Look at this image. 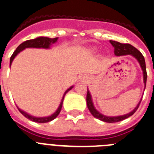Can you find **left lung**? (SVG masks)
I'll list each match as a JSON object with an SVG mask.
<instances>
[{"label": "left lung", "mask_w": 154, "mask_h": 154, "mask_svg": "<svg viewBox=\"0 0 154 154\" xmlns=\"http://www.w3.org/2000/svg\"><path fill=\"white\" fill-rule=\"evenodd\" d=\"M110 44L113 45V47L114 48V54L117 56H121V55H132L133 57H135L137 59V61L139 62L140 64V66L143 69V81L145 84V88L146 85V79H147V73H146V63H145V59L143 57V54L135 48V47H133L132 45H129V44H121L120 42L114 41H109ZM86 100H87V106L88 108L90 113L93 115V117H95V118L99 119L100 121H103L104 122H107V123H115V122H119L125 120V119L128 118V117H131V115H133L135 113V111L138 109L139 106V104L141 103V99L139 101V104L137 105L135 109L131 111L130 113H127L125 115H122V116H117V117H107L105 115L102 114L97 111L96 109L95 108L94 105H93L92 99H91V95L89 92L88 89L87 92V97H86Z\"/></svg>", "instance_id": "1"}]
</instances>
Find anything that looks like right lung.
<instances>
[{"instance_id": "1", "label": "right lung", "mask_w": 154, "mask_h": 154, "mask_svg": "<svg viewBox=\"0 0 154 154\" xmlns=\"http://www.w3.org/2000/svg\"><path fill=\"white\" fill-rule=\"evenodd\" d=\"M58 40V37H55V38H49V37H37L35 39H32V40H28V41H24L23 43H22L21 45H19L18 48H16L14 53L12 54V55L10 58V66H11V63H12V61L13 59H15V57L16 55L19 54L20 51H22L23 50H24L25 48H49L50 46H51L52 44H55ZM73 86H71L70 88L67 89L66 91H65L64 95H63V99L61 100V103H60V105H59V108L57 109V110L55 111V113L51 114V116H48V117H33V116H31V115L28 114L27 113H26L25 111L22 110L17 106V108L19 109V112L22 113V114L26 117V118H28L30 121H33V122H37V123H47V122H49V121H51L52 120L57 117L58 115L59 114L60 111H61L62 106H63V99H64V97H65L66 94L69 90L73 88Z\"/></svg>"}]
</instances>
